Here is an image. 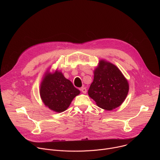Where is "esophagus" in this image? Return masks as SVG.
<instances>
[{
  "mask_svg": "<svg viewBox=\"0 0 160 160\" xmlns=\"http://www.w3.org/2000/svg\"><path fill=\"white\" fill-rule=\"evenodd\" d=\"M80 90L82 91V93H83V94H86V92H87V89L85 87H82L80 88Z\"/></svg>",
  "mask_w": 160,
  "mask_h": 160,
  "instance_id": "34e87169",
  "label": "esophagus"
}]
</instances>
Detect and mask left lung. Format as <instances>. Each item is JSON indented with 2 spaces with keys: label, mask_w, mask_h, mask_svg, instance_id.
<instances>
[{
  "label": "left lung",
  "mask_w": 160,
  "mask_h": 160,
  "mask_svg": "<svg viewBox=\"0 0 160 160\" xmlns=\"http://www.w3.org/2000/svg\"><path fill=\"white\" fill-rule=\"evenodd\" d=\"M129 90L128 80L119 68L104 59L99 61L94 70V80L88 94L101 108L111 111L119 107Z\"/></svg>",
  "instance_id": "1"
}]
</instances>
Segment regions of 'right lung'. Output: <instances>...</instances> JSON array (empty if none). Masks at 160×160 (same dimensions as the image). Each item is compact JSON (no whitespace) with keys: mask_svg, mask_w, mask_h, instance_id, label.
Listing matches in <instances>:
<instances>
[{"mask_svg":"<svg viewBox=\"0 0 160 160\" xmlns=\"http://www.w3.org/2000/svg\"><path fill=\"white\" fill-rule=\"evenodd\" d=\"M39 92L44 105L56 112L66 110L73 99L80 93L61 71L56 70L51 72L50 68L43 77Z\"/></svg>","mask_w":160,"mask_h":160,"instance_id":"1","label":"right lung"}]
</instances>
